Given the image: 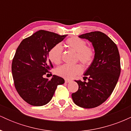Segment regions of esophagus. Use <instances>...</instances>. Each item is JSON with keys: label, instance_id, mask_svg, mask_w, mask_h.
<instances>
[{"label": "esophagus", "instance_id": "obj_1", "mask_svg": "<svg viewBox=\"0 0 131 131\" xmlns=\"http://www.w3.org/2000/svg\"><path fill=\"white\" fill-rule=\"evenodd\" d=\"M64 81H65V82L66 83H68V82H70L71 81V80H70V79H64Z\"/></svg>", "mask_w": 131, "mask_h": 131}]
</instances>
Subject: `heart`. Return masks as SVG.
Wrapping results in <instances>:
<instances>
[{
    "label": "heart",
    "instance_id": "heart-1",
    "mask_svg": "<svg viewBox=\"0 0 131 131\" xmlns=\"http://www.w3.org/2000/svg\"><path fill=\"white\" fill-rule=\"evenodd\" d=\"M65 46L68 49L76 52V60H79L85 67L91 65L95 57L94 47L87 45L86 41L78 37H70L65 41ZM63 49L60 43H57L49 50L48 56L51 62L55 64L61 63ZM82 72L80 64H64L57 68L55 70L57 75L65 79H72Z\"/></svg>",
    "mask_w": 131,
    "mask_h": 131
}]
</instances>
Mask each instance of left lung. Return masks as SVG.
<instances>
[{
  "label": "left lung",
  "mask_w": 131,
  "mask_h": 131,
  "mask_svg": "<svg viewBox=\"0 0 131 131\" xmlns=\"http://www.w3.org/2000/svg\"><path fill=\"white\" fill-rule=\"evenodd\" d=\"M79 37L92 43L95 57L85 71L84 81H75L79 89L71 97L78 106L92 108L102 104L112 94L121 73L120 56L116 43L100 31L85 33ZM87 79L88 81H85Z\"/></svg>",
  "instance_id": "obj_1"
}]
</instances>
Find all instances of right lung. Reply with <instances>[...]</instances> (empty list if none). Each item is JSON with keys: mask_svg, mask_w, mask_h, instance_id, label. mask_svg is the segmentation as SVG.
I'll list each match as a JSON object with an SVG mask.
<instances>
[{"mask_svg": "<svg viewBox=\"0 0 131 131\" xmlns=\"http://www.w3.org/2000/svg\"><path fill=\"white\" fill-rule=\"evenodd\" d=\"M67 36L39 30L24 39L18 47L12 64L13 81L18 94L29 105L42 106L48 103L57 85L64 83L62 78L56 75L50 80L43 76L53 68L48 59L49 50Z\"/></svg>", "mask_w": 131, "mask_h": 131, "instance_id": "right-lung-1", "label": "right lung"}]
</instances>
